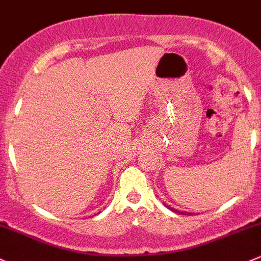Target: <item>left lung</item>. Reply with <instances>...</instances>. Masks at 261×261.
Listing matches in <instances>:
<instances>
[{"label":"left lung","mask_w":261,"mask_h":261,"mask_svg":"<svg viewBox=\"0 0 261 261\" xmlns=\"http://www.w3.org/2000/svg\"><path fill=\"white\" fill-rule=\"evenodd\" d=\"M171 210H173L174 212H179V211H177V210H174V208H171ZM179 214H184V212H179ZM185 215H186V214H185Z\"/></svg>","instance_id":"obj_1"}]
</instances>
